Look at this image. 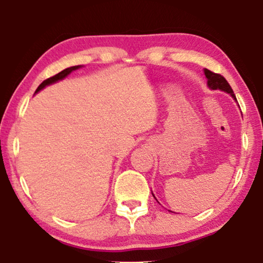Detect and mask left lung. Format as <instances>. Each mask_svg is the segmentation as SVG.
Returning a JSON list of instances; mask_svg holds the SVG:
<instances>
[{
    "label": "left lung",
    "instance_id": "1",
    "mask_svg": "<svg viewBox=\"0 0 263 263\" xmlns=\"http://www.w3.org/2000/svg\"><path fill=\"white\" fill-rule=\"evenodd\" d=\"M203 73H204V77H206V79H207L208 88L213 89V91L214 89H219V91L229 93V95L231 96L233 99H235V102H237L236 96L232 91L231 86L229 85V82L226 81V79L224 77H221L220 74H215V73H213V71L206 69V68L203 69ZM152 195L154 199H156V196H154L153 193H152Z\"/></svg>",
    "mask_w": 263,
    "mask_h": 263
}]
</instances>
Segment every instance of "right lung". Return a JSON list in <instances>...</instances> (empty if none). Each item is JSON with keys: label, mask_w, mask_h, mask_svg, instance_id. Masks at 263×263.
Here are the masks:
<instances>
[{"label": "right lung", "mask_w": 263, "mask_h": 263, "mask_svg": "<svg viewBox=\"0 0 263 263\" xmlns=\"http://www.w3.org/2000/svg\"><path fill=\"white\" fill-rule=\"evenodd\" d=\"M82 67H84V66H73V67L66 68V69H64V70L60 71L59 74H56L55 77L49 78V79H46V80L43 81L42 84L38 86V88L35 89L34 93L41 92L43 88L46 87V86H50V85H52V84H56V82H59V81H61V80H63L64 78H67L68 75H69V74L71 73V71H74V70H77V69H80V68H82Z\"/></svg>", "instance_id": "obj_1"}]
</instances>
